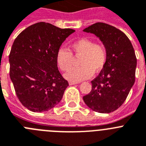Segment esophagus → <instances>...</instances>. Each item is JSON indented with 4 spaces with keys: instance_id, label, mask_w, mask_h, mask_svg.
<instances>
[{
    "instance_id": "1",
    "label": "esophagus",
    "mask_w": 146,
    "mask_h": 146,
    "mask_svg": "<svg viewBox=\"0 0 146 146\" xmlns=\"http://www.w3.org/2000/svg\"><path fill=\"white\" fill-rule=\"evenodd\" d=\"M78 84L77 82H70L69 84L70 85H73V84Z\"/></svg>"
}]
</instances>
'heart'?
<instances>
[{"mask_svg":"<svg viewBox=\"0 0 146 146\" xmlns=\"http://www.w3.org/2000/svg\"><path fill=\"white\" fill-rule=\"evenodd\" d=\"M80 56L78 68H73L65 75V78L73 82H80L90 78L92 73H99L104 68L107 59V48L103 42H95L90 38H82L70 45V51L60 48L56 54L58 66L67 72L72 67V55Z\"/></svg>","mask_w":146,"mask_h":146,"instance_id":"b5f03b06","label":"heart"}]
</instances>
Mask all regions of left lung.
<instances>
[{
    "label": "left lung",
    "instance_id": "left-lung-1",
    "mask_svg": "<svg viewBox=\"0 0 146 146\" xmlns=\"http://www.w3.org/2000/svg\"><path fill=\"white\" fill-rule=\"evenodd\" d=\"M84 31L100 38L107 48V59L99 75L91 82L90 92L83 100L93 111L110 113L124 103L135 82V52L128 36L109 24L96 23Z\"/></svg>",
    "mask_w": 146,
    "mask_h": 146
}]
</instances>
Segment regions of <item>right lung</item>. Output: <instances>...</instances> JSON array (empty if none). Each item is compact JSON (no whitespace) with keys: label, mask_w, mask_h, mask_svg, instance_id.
Returning <instances> with one entry per match:
<instances>
[{"label":"right lung","mask_w":146,"mask_h":146,"mask_svg":"<svg viewBox=\"0 0 146 146\" xmlns=\"http://www.w3.org/2000/svg\"><path fill=\"white\" fill-rule=\"evenodd\" d=\"M74 31L36 23L14 41L9 56L10 78L19 101L30 111H46L62 98L69 84L58 70L56 54Z\"/></svg>","instance_id":"add662e5"}]
</instances>
